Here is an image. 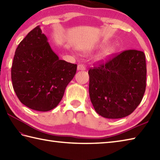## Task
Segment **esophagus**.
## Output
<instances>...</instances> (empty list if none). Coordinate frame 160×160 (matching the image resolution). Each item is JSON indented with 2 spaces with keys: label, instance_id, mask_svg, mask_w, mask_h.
Returning <instances> with one entry per match:
<instances>
[{
  "label": "esophagus",
  "instance_id": "obj_1",
  "mask_svg": "<svg viewBox=\"0 0 160 160\" xmlns=\"http://www.w3.org/2000/svg\"><path fill=\"white\" fill-rule=\"evenodd\" d=\"M78 71H84L85 70V67L82 64H78Z\"/></svg>",
  "mask_w": 160,
  "mask_h": 160
}]
</instances>
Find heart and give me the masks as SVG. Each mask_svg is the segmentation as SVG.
Instances as JSON below:
<instances>
[{
  "mask_svg": "<svg viewBox=\"0 0 160 160\" xmlns=\"http://www.w3.org/2000/svg\"><path fill=\"white\" fill-rule=\"evenodd\" d=\"M112 51V48H106L105 50H104L101 53V55H99V59H104L105 58H107L108 56L110 54V52Z\"/></svg>",
  "mask_w": 160,
  "mask_h": 160,
  "instance_id": "1",
  "label": "heart"
}]
</instances>
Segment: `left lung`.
<instances>
[{
    "label": "left lung",
    "mask_w": 160,
    "mask_h": 160,
    "mask_svg": "<svg viewBox=\"0 0 160 160\" xmlns=\"http://www.w3.org/2000/svg\"><path fill=\"white\" fill-rule=\"evenodd\" d=\"M89 92L93 108L107 118L132 114L143 98L146 86L143 52L127 50L105 63L91 68Z\"/></svg>",
    "instance_id": "1"
}]
</instances>
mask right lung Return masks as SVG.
<instances>
[{"mask_svg": "<svg viewBox=\"0 0 160 160\" xmlns=\"http://www.w3.org/2000/svg\"><path fill=\"white\" fill-rule=\"evenodd\" d=\"M76 70L77 64L59 59L38 26L16 50L11 70L12 85L26 107L47 112L61 101Z\"/></svg>", "mask_w": 160, "mask_h": 160, "instance_id": "1", "label": "right lung"}]
</instances>
